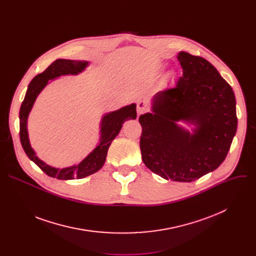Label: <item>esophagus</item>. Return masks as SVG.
<instances>
[{"mask_svg": "<svg viewBox=\"0 0 256 256\" xmlns=\"http://www.w3.org/2000/svg\"><path fill=\"white\" fill-rule=\"evenodd\" d=\"M148 105L144 101H138L136 104V112H138V116H140L144 112H148Z\"/></svg>", "mask_w": 256, "mask_h": 256, "instance_id": "esophagus-1", "label": "esophagus"}]
</instances>
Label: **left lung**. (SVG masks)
Listing matches in <instances>:
<instances>
[{"label":"left lung","instance_id":"left-lung-1","mask_svg":"<svg viewBox=\"0 0 256 256\" xmlns=\"http://www.w3.org/2000/svg\"><path fill=\"white\" fill-rule=\"evenodd\" d=\"M175 87L159 91L152 114H142L140 148L144 165L165 179L192 182L225 160L237 130L236 100L231 86L206 60L181 52ZM197 126L190 135L176 122Z\"/></svg>","mask_w":256,"mask_h":256}]
</instances>
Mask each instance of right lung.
<instances>
[{"label": "right lung", "mask_w": 256, "mask_h": 256, "mask_svg": "<svg viewBox=\"0 0 256 256\" xmlns=\"http://www.w3.org/2000/svg\"><path fill=\"white\" fill-rule=\"evenodd\" d=\"M87 64H88L87 62H81V60H56L48 68H46V70H44L38 75H36L32 79L20 107L19 134H20V140H21L23 150L31 161H33L36 165H38L46 175L54 178H58L62 180H68V179H74V178L81 179L97 172L103 166L109 146H110L112 142L120 132L124 122L126 120H130V118L134 120L136 118V104H130L128 106L122 107L116 112H110L106 114L105 116H103L101 122L100 144L93 150L91 154H89L77 166H72L64 169H56L46 165V163H44L42 160H40L35 156V153L32 150L28 140L26 124H27L28 114L31 110L36 97L38 96L40 91L46 86L50 80H52L62 75H68V74L76 75L78 72H82Z\"/></svg>", "instance_id": "add662e5"}]
</instances>
